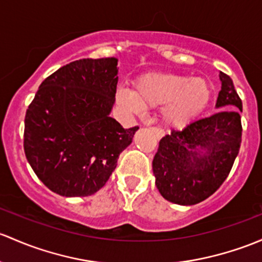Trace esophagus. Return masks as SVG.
I'll list each match as a JSON object with an SVG mask.
<instances>
[{
    "instance_id": "obj_1",
    "label": "esophagus",
    "mask_w": 262,
    "mask_h": 262,
    "mask_svg": "<svg viewBox=\"0 0 262 262\" xmlns=\"http://www.w3.org/2000/svg\"><path fill=\"white\" fill-rule=\"evenodd\" d=\"M152 132L154 134H156V137H157V139H161L162 137L164 136V132L162 130V129H159V128H157V126H153L152 128Z\"/></svg>"
}]
</instances>
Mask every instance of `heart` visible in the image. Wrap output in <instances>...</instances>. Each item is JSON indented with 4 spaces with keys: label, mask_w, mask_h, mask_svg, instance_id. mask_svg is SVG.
<instances>
[{
    "label": "heart",
    "mask_w": 262,
    "mask_h": 262,
    "mask_svg": "<svg viewBox=\"0 0 262 262\" xmlns=\"http://www.w3.org/2000/svg\"><path fill=\"white\" fill-rule=\"evenodd\" d=\"M212 94L213 85L207 78L152 73L137 79L134 92L119 88L115 99L130 114H142L145 108L164 105L162 112L164 122L174 128H182L207 108Z\"/></svg>",
    "instance_id": "heart-1"
}]
</instances>
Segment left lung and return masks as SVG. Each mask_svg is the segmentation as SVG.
<instances>
[{
	"mask_svg": "<svg viewBox=\"0 0 262 262\" xmlns=\"http://www.w3.org/2000/svg\"><path fill=\"white\" fill-rule=\"evenodd\" d=\"M219 112L159 140L153 173L159 193L177 205L202 202L227 178L241 145L242 101L232 79L220 73Z\"/></svg>",
	"mask_w": 262,
	"mask_h": 262,
	"instance_id": "1",
	"label": "left lung"
}]
</instances>
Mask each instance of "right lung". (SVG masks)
<instances>
[{"mask_svg":"<svg viewBox=\"0 0 262 262\" xmlns=\"http://www.w3.org/2000/svg\"><path fill=\"white\" fill-rule=\"evenodd\" d=\"M118 59H81L41 82L25 117L24 149L38 180L55 193L98 192L139 126L124 129L112 117Z\"/></svg>","mask_w":262,"mask_h":262,"instance_id":"add662e5","label":"right lung"}]
</instances>
